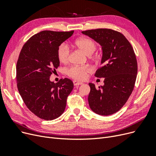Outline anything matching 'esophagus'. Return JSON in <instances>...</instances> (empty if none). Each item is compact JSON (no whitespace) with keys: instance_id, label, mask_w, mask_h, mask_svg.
I'll use <instances>...</instances> for the list:
<instances>
[{"instance_id":"esophagus-1","label":"esophagus","mask_w":156,"mask_h":156,"mask_svg":"<svg viewBox=\"0 0 156 156\" xmlns=\"http://www.w3.org/2000/svg\"><path fill=\"white\" fill-rule=\"evenodd\" d=\"M83 83H81V82H79V81H73V84H74V86H76V87H78V86H79V85H81V84H82Z\"/></svg>"}]
</instances>
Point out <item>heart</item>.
<instances>
[{
	"mask_svg": "<svg viewBox=\"0 0 156 156\" xmlns=\"http://www.w3.org/2000/svg\"><path fill=\"white\" fill-rule=\"evenodd\" d=\"M75 44L81 49L88 56L92 55L97 49L96 42L90 37H83L75 40ZM70 49L66 43L61 44L57 50V56L59 61L62 63H67L69 59ZM92 69L88 65L86 66H72L66 69V73L69 77L78 81H82L87 77L88 73L92 72Z\"/></svg>",
	"mask_w": 156,
	"mask_h": 156,
	"instance_id": "1",
	"label": "heart"
}]
</instances>
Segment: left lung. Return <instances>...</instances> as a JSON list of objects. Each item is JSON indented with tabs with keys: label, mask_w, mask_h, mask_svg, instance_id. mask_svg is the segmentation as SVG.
Wrapping results in <instances>:
<instances>
[{
	"label": "left lung",
	"mask_w": 156,
	"mask_h": 156,
	"mask_svg": "<svg viewBox=\"0 0 156 156\" xmlns=\"http://www.w3.org/2000/svg\"><path fill=\"white\" fill-rule=\"evenodd\" d=\"M101 46V66L95 76L105 78L104 85L96 88L90 83L89 106L96 114L108 116L119 111L133 90L137 62L133 48L120 32L108 29L82 32Z\"/></svg>",
	"instance_id": "obj_1"
}]
</instances>
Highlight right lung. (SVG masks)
Listing matches in <instances>:
<instances>
[{
    "instance_id": "right-lung-1",
    "label": "right lung",
    "mask_w": 156,
    "mask_h": 156,
    "mask_svg": "<svg viewBox=\"0 0 156 156\" xmlns=\"http://www.w3.org/2000/svg\"><path fill=\"white\" fill-rule=\"evenodd\" d=\"M73 30H44L32 36L23 46L16 66L18 91L27 108L37 117L52 120L59 117L66 106L73 88L68 78L56 83L50 76L60 65L59 45L72 36Z\"/></svg>"
}]
</instances>
